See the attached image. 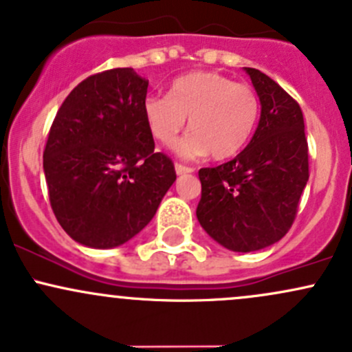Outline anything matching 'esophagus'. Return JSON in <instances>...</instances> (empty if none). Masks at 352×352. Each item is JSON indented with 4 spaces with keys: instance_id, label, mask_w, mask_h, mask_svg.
Wrapping results in <instances>:
<instances>
[{
    "instance_id": "34e87169",
    "label": "esophagus",
    "mask_w": 352,
    "mask_h": 352,
    "mask_svg": "<svg viewBox=\"0 0 352 352\" xmlns=\"http://www.w3.org/2000/svg\"><path fill=\"white\" fill-rule=\"evenodd\" d=\"M175 169H176V175H188V173H193L195 169L190 168V166H184V164H175Z\"/></svg>"
}]
</instances>
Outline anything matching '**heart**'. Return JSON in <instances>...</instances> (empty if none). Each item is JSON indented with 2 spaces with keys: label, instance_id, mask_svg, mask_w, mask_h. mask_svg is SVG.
I'll return each mask as SVG.
<instances>
[{
  "label": "heart",
  "instance_id": "obj_1",
  "mask_svg": "<svg viewBox=\"0 0 352 352\" xmlns=\"http://www.w3.org/2000/svg\"><path fill=\"white\" fill-rule=\"evenodd\" d=\"M261 115L257 93L217 72L197 71L176 78L168 96L144 101L149 132L162 146H173L184 129L188 133L176 151L183 157H201L210 152L217 161L235 157L254 133Z\"/></svg>",
  "mask_w": 352,
  "mask_h": 352
}]
</instances>
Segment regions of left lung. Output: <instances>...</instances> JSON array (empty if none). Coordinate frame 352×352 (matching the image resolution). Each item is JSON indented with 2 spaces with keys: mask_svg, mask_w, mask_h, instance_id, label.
<instances>
[{
  "mask_svg": "<svg viewBox=\"0 0 352 352\" xmlns=\"http://www.w3.org/2000/svg\"><path fill=\"white\" fill-rule=\"evenodd\" d=\"M261 118L241 154L198 171L197 217L206 234L235 252H254L289 230L309 181V146L300 104L264 72L244 67Z\"/></svg>",
  "mask_w": 352,
  "mask_h": 352,
  "instance_id": "left-lung-1",
  "label": "left lung"
}]
</instances>
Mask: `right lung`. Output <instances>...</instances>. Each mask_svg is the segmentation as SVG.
Segmentation results:
<instances>
[{
  "mask_svg": "<svg viewBox=\"0 0 352 352\" xmlns=\"http://www.w3.org/2000/svg\"><path fill=\"white\" fill-rule=\"evenodd\" d=\"M147 86L132 67L89 76L50 126L43 151L50 206L86 248L111 249L135 237L176 181L144 118Z\"/></svg>",
  "mask_w": 352,
  "mask_h": 352,
  "instance_id": "right-lung-1",
  "label": "right lung"
}]
</instances>
